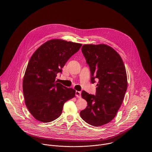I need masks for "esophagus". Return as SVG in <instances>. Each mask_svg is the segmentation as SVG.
<instances>
[{"label": "esophagus", "instance_id": "esophagus-1", "mask_svg": "<svg viewBox=\"0 0 152 152\" xmlns=\"http://www.w3.org/2000/svg\"><path fill=\"white\" fill-rule=\"evenodd\" d=\"M75 94H76V96L77 98H80V97H81V92H80V91H76Z\"/></svg>", "mask_w": 152, "mask_h": 152}]
</instances>
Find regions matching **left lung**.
Returning <instances> with one entry per match:
<instances>
[{
    "mask_svg": "<svg viewBox=\"0 0 152 152\" xmlns=\"http://www.w3.org/2000/svg\"><path fill=\"white\" fill-rule=\"evenodd\" d=\"M82 52L89 66L92 83L95 79L98 82L95 95L82 91L88 106L80 115L88 124L102 126L113 119L123 102L128 86L126 69L121 56L108 45H84Z\"/></svg>",
    "mask_w": 152,
    "mask_h": 152,
    "instance_id": "obj_1",
    "label": "left lung"
}]
</instances>
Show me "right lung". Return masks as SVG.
Masks as SVG:
<instances>
[{
    "label": "right lung",
    "instance_id": "right-lung-1",
    "mask_svg": "<svg viewBox=\"0 0 152 152\" xmlns=\"http://www.w3.org/2000/svg\"><path fill=\"white\" fill-rule=\"evenodd\" d=\"M82 44L53 39L42 45L28 63L23 82L26 105L37 121L47 123L57 119L64 104L76 91L56 81L58 73Z\"/></svg>",
    "mask_w": 152,
    "mask_h": 152
}]
</instances>
